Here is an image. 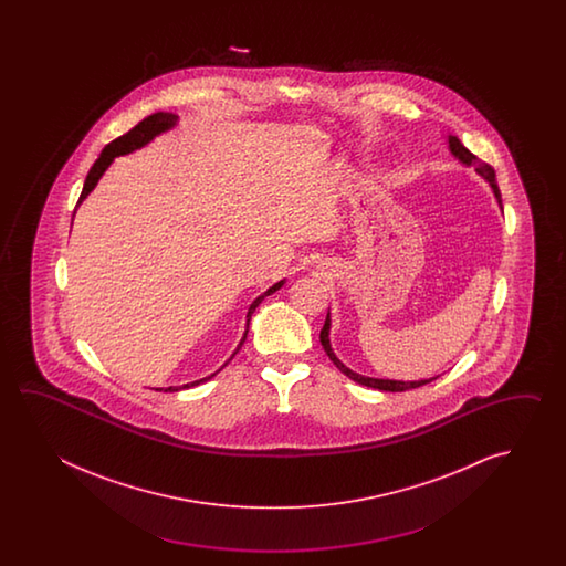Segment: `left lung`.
<instances>
[{
    "mask_svg": "<svg viewBox=\"0 0 566 566\" xmlns=\"http://www.w3.org/2000/svg\"><path fill=\"white\" fill-rule=\"evenodd\" d=\"M449 147H451V151H453V156L459 157L463 164H468V166H475V171L481 174L485 180L490 181V186L493 188V193H495V198H497V202L502 206V193H500V188H497V181H495V171H493L492 166L490 164H485V161H481L478 157L471 154L470 149L465 147V145L459 142L455 135H449ZM319 342H322V346H324L325 354L329 356V360L336 364L337 370L342 374H346L348 378H352L354 382H358L361 386H368V388H378V390H385V392H405V390H410V388H419L422 385H429L431 380L434 378H429V380H415V382H402V380H382V378H370V376H361V374L352 373L348 366H344V361L337 360L336 354H334V349L329 346V315L325 317L324 327H322V332H319Z\"/></svg>",
    "mask_w": 566,
    "mask_h": 566,
    "instance_id": "obj_1",
    "label": "left lung"
}]
</instances>
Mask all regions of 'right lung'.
Listing matches in <instances>:
<instances>
[{
	"mask_svg": "<svg viewBox=\"0 0 566 566\" xmlns=\"http://www.w3.org/2000/svg\"><path fill=\"white\" fill-rule=\"evenodd\" d=\"M176 115L174 113H154V115H149L147 119L142 120V123H137L135 127H133L132 132L125 133V135H120L117 137L115 142H111V144L101 151V156L96 159L95 164H93V168L88 169V176H86L85 186H83V192H81V198H78V202L76 206L81 205L83 200H85L88 192L93 190L96 186V181L98 178L103 176V171L111 166V161L115 159L117 156H123V154H129L133 149H137V147H142V145L147 144V142H151L154 137H156L157 133L166 132L169 127H174V123H176ZM283 285V281H279L275 283L273 287L265 291L261 297H256L253 301V305H251V310L247 313V332H244V336H242L241 344H239V348L237 352L241 349L242 344H244V339H247V334H249V322H251V315H253L254 310L259 307V303L265 300L266 295H271V293H275L279 287ZM234 352V354H237ZM232 354V356H234ZM214 376V374H212ZM210 378V376H208ZM208 378H202V380H196V382H190V385H184V388H190V386L200 385V382H205ZM168 390H178L176 386H169Z\"/></svg>",
	"mask_w": 566,
	"mask_h": 566,
	"instance_id": "obj_1",
	"label": "right lung"
}]
</instances>
